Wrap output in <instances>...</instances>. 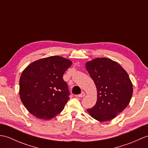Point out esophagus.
I'll return each mask as SVG.
<instances>
[{"label":"esophagus","mask_w":148,"mask_h":148,"mask_svg":"<svg viewBox=\"0 0 148 148\" xmlns=\"http://www.w3.org/2000/svg\"><path fill=\"white\" fill-rule=\"evenodd\" d=\"M84 96H85V93L83 92L81 93V94H79V95H77V97H79V98H83V97H84Z\"/></svg>","instance_id":"esophagus-1"}]
</instances>
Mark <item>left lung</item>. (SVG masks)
Wrapping results in <instances>:
<instances>
[{"label":"left lung","mask_w":148,"mask_h":148,"mask_svg":"<svg viewBox=\"0 0 148 148\" xmlns=\"http://www.w3.org/2000/svg\"><path fill=\"white\" fill-rule=\"evenodd\" d=\"M85 65L97 90L96 104L87 111L99 121L111 120L129 104L133 93L129 76L120 65L108 58H97Z\"/></svg>","instance_id":"obj_1"}]
</instances>
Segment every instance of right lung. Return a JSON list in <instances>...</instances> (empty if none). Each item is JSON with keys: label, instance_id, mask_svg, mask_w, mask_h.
<instances>
[{"label": "right lung", "instance_id": "1", "mask_svg": "<svg viewBox=\"0 0 148 148\" xmlns=\"http://www.w3.org/2000/svg\"><path fill=\"white\" fill-rule=\"evenodd\" d=\"M71 65L70 60L52 56L31 63L24 69L19 93L31 114L48 120L62 111L70 95L63 75Z\"/></svg>", "mask_w": 148, "mask_h": 148}]
</instances>
